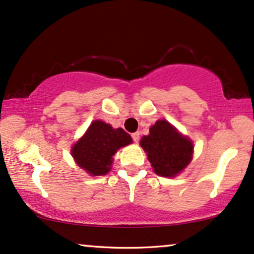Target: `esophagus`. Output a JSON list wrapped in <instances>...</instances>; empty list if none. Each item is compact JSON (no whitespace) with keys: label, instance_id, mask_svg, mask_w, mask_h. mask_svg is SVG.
Returning a JSON list of instances; mask_svg holds the SVG:
<instances>
[{"label":"esophagus","instance_id":"esophagus-1","mask_svg":"<svg viewBox=\"0 0 254 254\" xmlns=\"http://www.w3.org/2000/svg\"><path fill=\"white\" fill-rule=\"evenodd\" d=\"M132 139H133L134 143H138V141H139V139H140V133L139 132L132 133Z\"/></svg>","mask_w":254,"mask_h":254}]
</instances>
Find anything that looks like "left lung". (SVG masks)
<instances>
[{
  "label": "left lung",
  "instance_id": "left-lung-1",
  "mask_svg": "<svg viewBox=\"0 0 254 254\" xmlns=\"http://www.w3.org/2000/svg\"><path fill=\"white\" fill-rule=\"evenodd\" d=\"M155 174L173 178L191 161L192 146L189 138L182 136L171 123L159 120L150 127V133L140 140Z\"/></svg>",
  "mask_w": 254,
  "mask_h": 254
}]
</instances>
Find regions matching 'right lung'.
I'll list each match as a JSON object with an SVG mask.
<instances>
[{"label":"right lung","mask_w":254,"mask_h":254,"mask_svg":"<svg viewBox=\"0 0 254 254\" xmlns=\"http://www.w3.org/2000/svg\"><path fill=\"white\" fill-rule=\"evenodd\" d=\"M131 143L132 138L122 127L114 129L110 124L97 120L73 145L70 153L77 166L93 177H100L110 172L115 153Z\"/></svg>","instance_id":"1"}]
</instances>
